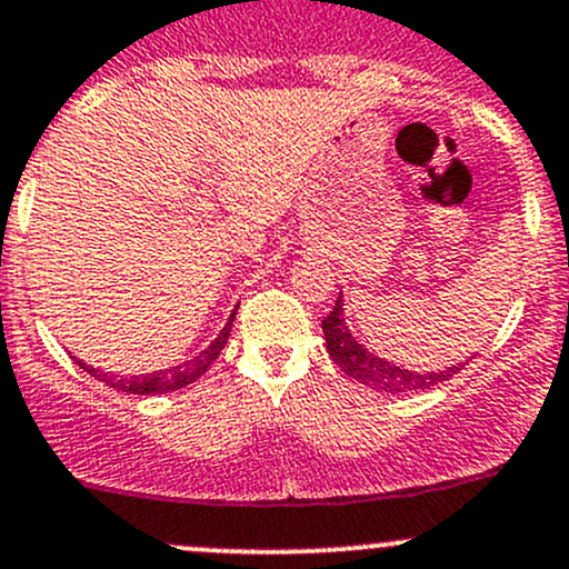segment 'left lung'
I'll use <instances>...</instances> for the list:
<instances>
[{"label": "left lung", "instance_id": "1", "mask_svg": "<svg viewBox=\"0 0 569 569\" xmlns=\"http://www.w3.org/2000/svg\"><path fill=\"white\" fill-rule=\"evenodd\" d=\"M343 295H338L335 300L332 313L321 321V330H325L327 351L338 368L346 376L357 379L360 385L370 387L376 392H390V395H406V392H420L430 390V387L441 385V381L452 379V373H458L466 362H456L452 368L445 370H411L403 365L385 360V357L373 355L370 349H365L360 340L355 338L346 325V308H343Z\"/></svg>", "mask_w": 569, "mask_h": 569}]
</instances>
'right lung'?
<instances>
[{"mask_svg":"<svg viewBox=\"0 0 569 569\" xmlns=\"http://www.w3.org/2000/svg\"><path fill=\"white\" fill-rule=\"evenodd\" d=\"M234 316H237V310H231V316H229V321L223 325V330L218 332V338H214L212 343L201 351V355H196L193 360H188V362H179V365H174V368L152 370V373H139V376H117V373H100L98 368H92V365H87L83 360H76V365H79L81 370H87L89 376H94V379L106 381V385L113 387V390L128 392V395H163L171 390H182V387L193 385L196 379H201V376L207 373L209 365L218 360V355L223 351L226 340H229L231 325H234Z\"/></svg>","mask_w":569,"mask_h":569,"instance_id":"right-lung-1","label":"right lung"}]
</instances>
